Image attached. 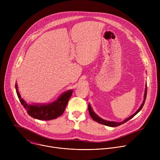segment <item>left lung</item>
I'll list each match as a JSON object with an SVG mask.
<instances>
[{"instance_id":"obj_1","label":"left lung","mask_w":160,"mask_h":160,"mask_svg":"<svg viewBox=\"0 0 160 160\" xmlns=\"http://www.w3.org/2000/svg\"><path fill=\"white\" fill-rule=\"evenodd\" d=\"M146 96H147V85H146V89H145V93H144V101H143V102L142 104H141V106H140V108H139V109L134 114H133L132 115H131L130 117L127 118V119H125V120H123V122H110V121H107V120H103L102 118H100L98 115H97L95 113V112L92 110V107H91L90 104H88V111H89V114L90 115L91 117V118H92L95 122H97L98 123H101V124H102V125H106V126H109V127H118L119 125H122L123 123H125V122H127V121L130 120L132 118H133L135 115H136L137 114H138L141 110V109L142 108L144 104V102H145V100L146 99Z\"/></svg>"}]
</instances>
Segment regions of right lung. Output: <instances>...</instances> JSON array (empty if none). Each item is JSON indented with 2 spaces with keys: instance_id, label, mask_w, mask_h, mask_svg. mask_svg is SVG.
Wrapping results in <instances>:
<instances>
[{
  "instance_id": "add662e5",
  "label": "right lung",
  "mask_w": 160,
  "mask_h": 160,
  "mask_svg": "<svg viewBox=\"0 0 160 160\" xmlns=\"http://www.w3.org/2000/svg\"><path fill=\"white\" fill-rule=\"evenodd\" d=\"M15 87L18 97L28 115L32 118L40 120H51L62 115L73 93V90H68L62 94L57 100L48 104H30L27 103L21 98L16 83Z\"/></svg>"
}]
</instances>
